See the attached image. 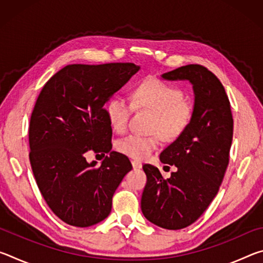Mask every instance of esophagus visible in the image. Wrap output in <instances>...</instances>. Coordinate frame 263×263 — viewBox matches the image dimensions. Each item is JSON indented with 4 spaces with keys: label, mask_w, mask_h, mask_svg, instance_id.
<instances>
[{
    "label": "esophagus",
    "mask_w": 263,
    "mask_h": 263,
    "mask_svg": "<svg viewBox=\"0 0 263 263\" xmlns=\"http://www.w3.org/2000/svg\"><path fill=\"white\" fill-rule=\"evenodd\" d=\"M141 162H139V161H136V160H132V167L135 168V169H140L141 168Z\"/></svg>",
    "instance_id": "esophagus-1"
}]
</instances>
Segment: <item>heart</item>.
Segmentation results:
<instances>
[{"label":"heart","instance_id":"obj_1","mask_svg":"<svg viewBox=\"0 0 263 263\" xmlns=\"http://www.w3.org/2000/svg\"><path fill=\"white\" fill-rule=\"evenodd\" d=\"M135 106L154 112L151 132H158L151 136L132 133L117 141L119 152L136 160L149 158L158 149L161 137L167 141L179 139L188 130L195 115V106L184 99L182 89L158 78H147L137 84L132 102L115 95L106 103V117L116 132L126 130Z\"/></svg>","mask_w":263,"mask_h":263}]
</instances>
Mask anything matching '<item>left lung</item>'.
<instances>
[{"label":"left lung","instance_id":"8db88e82","mask_svg":"<svg viewBox=\"0 0 263 263\" xmlns=\"http://www.w3.org/2000/svg\"><path fill=\"white\" fill-rule=\"evenodd\" d=\"M162 78L191 82L195 115L188 130L160 154L162 163L177 168L169 179L152 164L142 166L147 182L141 211L160 228L181 230L203 215L219 190L230 161L233 117L224 86L204 66H182Z\"/></svg>","mask_w":263,"mask_h":263}]
</instances>
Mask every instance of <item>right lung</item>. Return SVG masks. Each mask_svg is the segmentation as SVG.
Returning <instances> with one entry per match:
<instances>
[{
    "mask_svg": "<svg viewBox=\"0 0 263 263\" xmlns=\"http://www.w3.org/2000/svg\"><path fill=\"white\" fill-rule=\"evenodd\" d=\"M139 66L132 62L68 65L44 84L29 125L30 163L44 199L66 224L88 228L109 216L112 196L132 169L111 151L112 128L104 105ZM89 150L108 154L88 164Z\"/></svg>",
    "mask_w": 263,
    "mask_h": 263,
    "instance_id": "obj_1",
    "label": "right lung"
}]
</instances>
